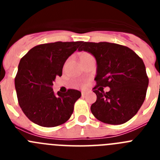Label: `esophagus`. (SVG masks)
Returning a JSON list of instances; mask_svg holds the SVG:
<instances>
[{
  "label": "esophagus",
  "instance_id": "1",
  "mask_svg": "<svg viewBox=\"0 0 160 160\" xmlns=\"http://www.w3.org/2000/svg\"><path fill=\"white\" fill-rule=\"evenodd\" d=\"M87 94V90H82V96H85Z\"/></svg>",
  "mask_w": 160,
  "mask_h": 160
}]
</instances>
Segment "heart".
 Masks as SVG:
<instances>
[{"instance_id": "1", "label": "heart", "mask_w": 160, "mask_h": 160, "mask_svg": "<svg viewBox=\"0 0 160 160\" xmlns=\"http://www.w3.org/2000/svg\"><path fill=\"white\" fill-rule=\"evenodd\" d=\"M85 55H87V53H84V54H82V56H85Z\"/></svg>"}]
</instances>
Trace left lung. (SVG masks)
Instances as JSON below:
<instances>
[{
	"label": "left lung",
	"instance_id": "1",
	"mask_svg": "<svg viewBox=\"0 0 160 160\" xmlns=\"http://www.w3.org/2000/svg\"><path fill=\"white\" fill-rule=\"evenodd\" d=\"M95 58L97 70L94 92L97 100L90 107L94 116L112 125L125 123L142 105L148 87L146 67L142 59L127 46L110 42H84L78 51ZM110 90L105 93L103 87Z\"/></svg>",
	"mask_w": 160,
	"mask_h": 160
}]
</instances>
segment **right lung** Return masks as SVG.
I'll return each mask as SVG.
<instances>
[{
    "mask_svg": "<svg viewBox=\"0 0 160 160\" xmlns=\"http://www.w3.org/2000/svg\"><path fill=\"white\" fill-rule=\"evenodd\" d=\"M82 42L42 44L34 46L21 59L15 78L18 102L32 122L53 128L66 122L73 111L74 102L81 97L79 90L53 92V82L62 76L66 61Z\"/></svg>",
    "mask_w": 160,
    "mask_h": 160,
    "instance_id": "right-lung-1",
    "label": "right lung"
}]
</instances>
